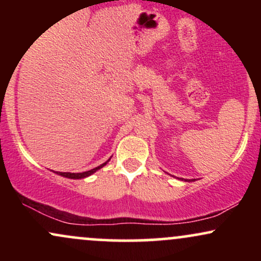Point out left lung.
I'll return each mask as SVG.
<instances>
[{
    "mask_svg": "<svg viewBox=\"0 0 261 261\" xmlns=\"http://www.w3.org/2000/svg\"><path fill=\"white\" fill-rule=\"evenodd\" d=\"M194 180H195V179H191V180H188V181H194ZM185 181H187V180H185Z\"/></svg>",
    "mask_w": 261,
    "mask_h": 261,
    "instance_id": "left-lung-1",
    "label": "left lung"
}]
</instances>
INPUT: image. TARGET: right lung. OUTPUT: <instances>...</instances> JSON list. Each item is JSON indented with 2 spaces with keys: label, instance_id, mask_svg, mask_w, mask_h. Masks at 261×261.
<instances>
[{
  "label": "right lung",
  "instance_id": "right-lung-1",
  "mask_svg": "<svg viewBox=\"0 0 261 261\" xmlns=\"http://www.w3.org/2000/svg\"><path fill=\"white\" fill-rule=\"evenodd\" d=\"M112 158V157H110ZM110 158L108 160L107 162H104L103 164H100V166L95 167V168H93L91 170H87V172H82V173H70V172H56V174L64 176V178H68V179H83V178H87V176L92 175L93 173H95L97 170H99L100 168H103L104 166L108 163V162L110 161Z\"/></svg>",
  "mask_w": 261,
  "mask_h": 261
}]
</instances>
